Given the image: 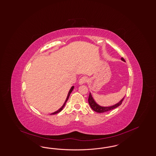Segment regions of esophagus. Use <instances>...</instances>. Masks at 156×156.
<instances>
[{
  "mask_svg": "<svg viewBox=\"0 0 156 156\" xmlns=\"http://www.w3.org/2000/svg\"><path fill=\"white\" fill-rule=\"evenodd\" d=\"M87 80L88 79H87V78L86 76H82L81 79L80 80V81H79L80 85H82V84L85 83L87 81Z\"/></svg>",
  "mask_w": 156,
  "mask_h": 156,
  "instance_id": "esophagus-1",
  "label": "esophagus"
}]
</instances>
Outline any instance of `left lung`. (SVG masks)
<instances>
[{"mask_svg":"<svg viewBox=\"0 0 156 156\" xmlns=\"http://www.w3.org/2000/svg\"><path fill=\"white\" fill-rule=\"evenodd\" d=\"M121 59H122V60L125 62V60L123 58H122ZM124 98H122L118 103L116 104L115 105H112V106H111V107H101V106H100L99 105H98L97 103L95 102L93 98L91 96V93H90L89 96V98H88V102H89V104L90 107L91 108V109L94 111L96 112L97 113H103V112H106L107 111H111V110H112L118 107L119 106H120L122 104V101H123Z\"/></svg>","mask_w":156,"mask_h":156,"instance_id":"1","label":"left lung"}]
</instances>
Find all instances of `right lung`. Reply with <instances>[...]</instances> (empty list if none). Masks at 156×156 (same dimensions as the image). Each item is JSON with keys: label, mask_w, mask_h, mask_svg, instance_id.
I'll return each instance as SVG.
<instances>
[{"label": "right lung", "mask_w": 156, "mask_h": 156, "mask_svg": "<svg viewBox=\"0 0 156 156\" xmlns=\"http://www.w3.org/2000/svg\"><path fill=\"white\" fill-rule=\"evenodd\" d=\"M74 86H72L71 87V88L70 89V90H69V93H68V95H67V97L66 98V101H65V103H64V104L63 105V106L62 107L60 108L59 109H58L57 111H56V112H55L54 113H51V115H55V114H56V113H59L60 112L62 109H63V108H64V107L65 106V104H66V102L67 101V100H68V99H69V96H70V94H71V93L73 91V90L74 89Z\"/></svg>", "instance_id": "1"}]
</instances>
